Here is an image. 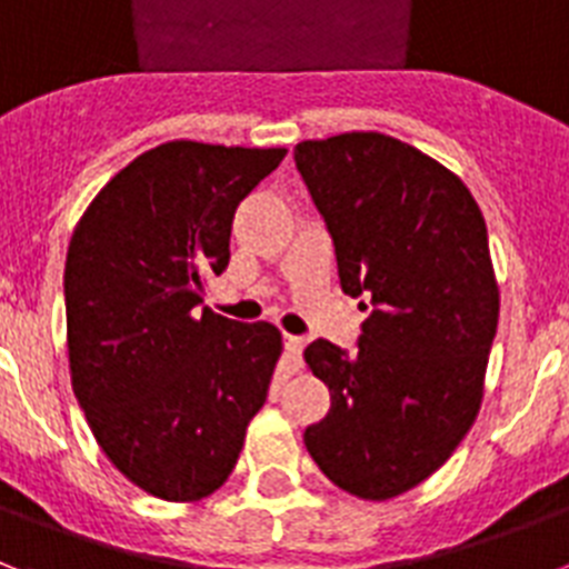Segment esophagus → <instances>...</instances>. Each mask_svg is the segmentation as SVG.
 <instances>
[{
  "instance_id": "obj_1",
  "label": "esophagus",
  "mask_w": 569,
  "mask_h": 569,
  "mask_svg": "<svg viewBox=\"0 0 569 569\" xmlns=\"http://www.w3.org/2000/svg\"><path fill=\"white\" fill-rule=\"evenodd\" d=\"M283 347H286V361H289V367H292V370H298L300 361H303V338L286 336Z\"/></svg>"
}]
</instances>
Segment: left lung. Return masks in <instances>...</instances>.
I'll return each instance as SVG.
<instances>
[{"mask_svg":"<svg viewBox=\"0 0 569 569\" xmlns=\"http://www.w3.org/2000/svg\"><path fill=\"white\" fill-rule=\"evenodd\" d=\"M295 164L341 289L370 303L358 352L323 338L303 352L332 396L303 442L338 489L396 498L455 455L483 402L500 312L483 213L448 167L381 132L300 141Z\"/></svg>","mask_w":569,"mask_h":569,"instance_id":"obj_1","label":"left lung"}]
</instances>
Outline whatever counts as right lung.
I'll return each instance as SVG.
<instances>
[{
    "mask_svg": "<svg viewBox=\"0 0 569 569\" xmlns=\"http://www.w3.org/2000/svg\"><path fill=\"white\" fill-rule=\"evenodd\" d=\"M283 147L167 141L107 181L66 254L71 388L100 451L173 503L226 483L266 402L283 341L202 303L231 260L237 204Z\"/></svg>",
    "mask_w": 569,
    "mask_h": 569,
    "instance_id": "1",
    "label": "right lung"
}]
</instances>
